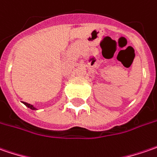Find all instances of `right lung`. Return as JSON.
I'll use <instances>...</instances> for the list:
<instances>
[{
  "instance_id": "add662e5",
  "label": "right lung",
  "mask_w": 157,
  "mask_h": 157,
  "mask_svg": "<svg viewBox=\"0 0 157 157\" xmlns=\"http://www.w3.org/2000/svg\"><path fill=\"white\" fill-rule=\"evenodd\" d=\"M24 104L25 105L27 106L28 108L31 109V110H37V109H36V107H34V106L32 105H31V104H28V103H25V102H24Z\"/></svg>"
}]
</instances>
